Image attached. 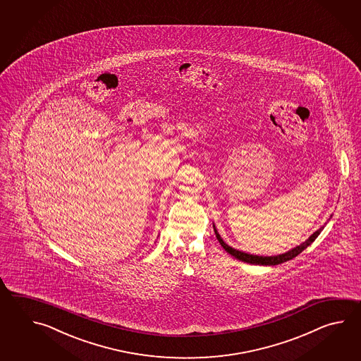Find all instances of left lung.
<instances>
[{"label":"left lung","instance_id":"8db88e82","mask_svg":"<svg viewBox=\"0 0 361 361\" xmlns=\"http://www.w3.org/2000/svg\"><path fill=\"white\" fill-rule=\"evenodd\" d=\"M330 218H331V215H330ZM325 224H326V223H325ZM213 227H214L215 236L218 238V241L221 243L223 249H224L227 253L231 254L232 257H235L238 261L250 263V264H259V266H276V264H281V263H284V262L290 261L293 258H295L298 254L302 253V252L306 249L307 246H310L314 243L316 238L320 235V232L324 230L325 226H322L319 230L314 231V233H312L310 238H307L305 243H302L300 245H297L295 247L290 249V250H288L286 253L277 254V255H267V257L245 253V252H243V250H238V249L232 247V246L226 244V243L223 241L221 235L218 233V231L215 228L214 223H213Z\"/></svg>","mask_w":361,"mask_h":361}]
</instances>
